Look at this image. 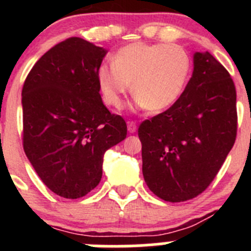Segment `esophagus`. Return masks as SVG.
I'll list each match as a JSON object with an SVG mask.
<instances>
[{"mask_svg": "<svg viewBox=\"0 0 251 251\" xmlns=\"http://www.w3.org/2000/svg\"><path fill=\"white\" fill-rule=\"evenodd\" d=\"M127 127H128V132L129 133H134L137 130V124L134 123V122H128Z\"/></svg>", "mask_w": 251, "mask_h": 251, "instance_id": "1", "label": "esophagus"}]
</instances>
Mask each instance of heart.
I'll list each match as a JSON object with an SVG mask.
<instances>
[{
	"label": "heart",
	"instance_id": "1",
	"mask_svg": "<svg viewBox=\"0 0 251 251\" xmlns=\"http://www.w3.org/2000/svg\"><path fill=\"white\" fill-rule=\"evenodd\" d=\"M191 73V59L181 46L136 43L113 56V65L98 69V83L104 101L121 109L132 85L139 108L159 113L182 95Z\"/></svg>",
	"mask_w": 251,
	"mask_h": 251
}]
</instances>
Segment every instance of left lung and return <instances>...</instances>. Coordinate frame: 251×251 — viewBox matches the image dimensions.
Here are the masks:
<instances>
[{"label": "left lung", "instance_id": "1", "mask_svg": "<svg viewBox=\"0 0 251 251\" xmlns=\"http://www.w3.org/2000/svg\"><path fill=\"white\" fill-rule=\"evenodd\" d=\"M236 90L208 51L194 55V73L174 105L142 122V171L153 194L182 202L202 194L236 138Z\"/></svg>", "mask_w": 251, "mask_h": 251}]
</instances>
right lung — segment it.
Masks as SVG:
<instances>
[{"mask_svg": "<svg viewBox=\"0 0 251 251\" xmlns=\"http://www.w3.org/2000/svg\"><path fill=\"white\" fill-rule=\"evenodd\" d=\"M106 50L69 37L37 60L22 88V145L46 187L79 199L98 186L106 150L127 137V124L99 94Z\"/></svg>", "mask_w": 251, "mask_h": 251, "instance_id": "1", "label": "right lung"}]
</instances>
